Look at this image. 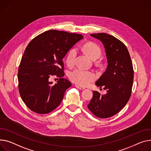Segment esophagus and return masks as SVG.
Here are the masks:
<instances>
[{
  "label": "esophagus",
  "instance_id": "esophagus-1",
  "mask_svg": "<svg viewBox=\"0 0 151 151\" xmlns=\"http://www.w3.org/2000/svg\"><path fill=\"white\" fill-rule=\"evenodd\" d=\"M75 87H76L77 88L79 89V90H84V89H85V88H84V87L80 86H79V85H77V84H76V85H75Z\"/></svg>",
  "mask_w": 151,
  "mask_h": 151
}]
</instances>
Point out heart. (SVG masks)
I'll use <instances>...</instances> for the list:
<instances>
[{
	"label": "heart",
	"instance_id": "obj_1",
	"mask_svg": "<svg viewBox=\"0 0 151 151\" xmlns=\"http://www.w3.org/2000/svg\"><path fill=\"white\" fill-rule=\"evenodd\" d=\"M82 49L91 59L95 60L101 54V49L94 42H87L84 44ZM76 50L75 48L70 49L65 57V63L69 67H72L75 64ZM69 78L71 81L80 86H86L96 79V75L92 71L84 70L81 68H76L69 74Z\"/></svg>",
	"mask_w": 151,
	"mask_h": 151
}]
</instances>
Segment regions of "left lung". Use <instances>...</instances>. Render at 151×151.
<instances>
[{
    "label": "left lung",
    "mask_w": 151,
    "mask_h": 151,
    "mask_svg": "<svg viewBox=\"0 0 151 151\" xmlns=\"http://www.w3.org/2000/svg\"><path fill=\"white\" fill-rule=\"evenodd\" d=\"M90 35L103 42L108 65L96 83L100 88L104 87L107 93L93 91L87 107L97 117L107 118L118 113L130 99L134 81L133 65L126 46L119 39L104 33Z\"/></svg>",
    "instance_id": "8db88e82"
}]
</instances>
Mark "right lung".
I'll return each mask as SVG.
<instances>
[{"mask_svg":"<svg viewBox=\"0 0 151 151\" xmlns=\"http://www.w3.org/2000/svg\"><path fill=\"white\" fill-rule=\"evenodd\" d=\"M83 36L58 30H48L28 44L18 70L19 92L22 101L32 111L48 114L63 101L72 83L64 76L63 59ZM60 78L57 83L49 81L51 76Z\"/></svg>","mask_w":151,"mask_h":151,"instance_id":"obj_1","label":"right lung"}]
</instances>
